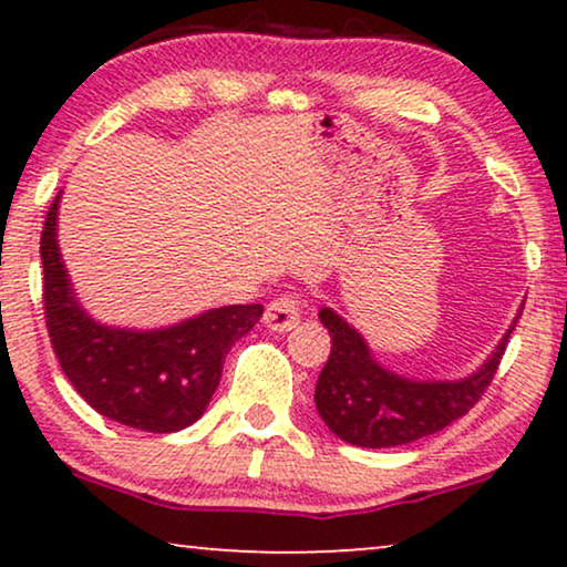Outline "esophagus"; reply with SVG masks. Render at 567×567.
Segmentation results:
<instances>
[{
    "instance_id": "esophagus-1",
    "label": "esophagus",
    "mask_w": 567,
    "mask_h": 567,
    "mask_svg": "<svg viewBox=\"0 0 567 567\" xmlns=\"http://www.w3.org/2000/svg\"><path fill=\"white\" fill-rule=\"evenodd\" d=\"M301 309H305V301H301L299 293H281V297H276L266 307L262 322H266V328L274 332L293 330L301 320Z\"/></svg>"
}]
</instances>
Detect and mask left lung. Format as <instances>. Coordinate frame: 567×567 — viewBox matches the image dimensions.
<instances>
[{
	"instance_id": "1",
	"label": "left lung",
	"mask_w": 567,
	"mask_h": 567,
	"mask_svg": "<svg viewBox=\"0 0 567 567\" xmlns=\"http://www.w3.org/2000/svg\"><path fill=\"white\" fill-rule=\"evenodd\" d=\"M524 309V305H522ZM506 336L477 371L464 379H408L384 369L367 340L330 307L320 309L332 348L315 386V405L324 425L353 446L386 449L431 436L456 417L467 415L483 398L506 353Z\"/></svg>"
}]
</instances>
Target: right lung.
Here are the masks:
<instances>
[{"label": "right lung", "instance_id": "add662e5", "mask_svg": "<svg viewBox=\"0 0 567 567\" xmlns=\"http://www.w3.org/2000/svg\"><path fill=\"white\" fill-rule=\"evenodd\" d=\"M59 200L61 193L45 216L41 260L45 328L66 379L90 408L128 429H188L212 402L229 348L255 328L262 307H216L154 330L92 320L61 260Z\"/></svg>", "mask_w": 567, "mask_h": 567}]
</instances>
